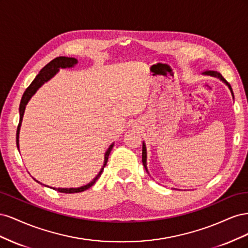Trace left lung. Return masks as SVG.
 Listing matches in <instances>:
<instances>
[{
	"mask_svg": "<svg viewBox=\"0 0 248 248\" xmlns=\"http://www.w3.org/2000/svg\"><path fill=\"white\" fill-rule=\"evenodd\" d=\"M204 74H207V76H211V77H215V78H219L220 80H222L224 84H226L228 87H229V89L231 90V93H232V97H234V93H232V88H231V86H230V84L229 82L224 79L223 78H222V76L221 74L219 73V72H217V71H211V70H208V71H205V72H202ZM141 161H142V164H144V168H145V170H146V171L148 172V169H147V150H146V145H145V142H142V153H141Z\"/></svg>",
	"mask_w": 248,
	"mask_h": 248,
	"instance_id": "8db88e82",
	"label": "left lung"
}]
</instances>
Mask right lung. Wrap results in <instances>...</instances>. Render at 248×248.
<instances>
[{
  "mask_svg": "<svg viewBox=\"0 0 248 248\" xmlns=\"http://www.w3.org/2000/svg\"><path fill=\"white\" fill-rule=\"evenodd\" d=\"M76 64H78V60L76 58L58 57V58L52 60V61H50L48 64H46V66H44L43 68L40 70V72L37 74V77L35 78V79L31 82V85H30L27 88L24 95H22V97H21L20 104H19V123H18L17 130H16V146H17L18 150H19V144H18V141H19V130H20L22 117H24V112H25V109H26L27 103L29 102L30 99L32 98V96L37 92V90H38L44 84V82H46L52 77L56 76L57 72L59 71L60 68H70V67H73ZM112 147H114V142H112V144L108 147V151L106 152V155H104L103 167L101 168L100 171L98 172V175H97L92 180L91 182L88 183L87 185L78 187V188H55V187H52V189L57 190L59 192H63V193H77V192H81V191H85V190L89 189L90 187H91L97 181V180H98V178L101 176L104 167L107 166V162H108V155H109V153L111 151ZM35 181L40 183L39 181H37V180H35ZM42 185H44V184H42ZM44 186H46V185H44ZM50 188H51V187H50Z\"/></svg>",
  "mask_w": 248,
  "mask_h": 248,
  "instance_id": "obj_1",
  "label": "right lung"
}]
</instances>
